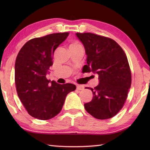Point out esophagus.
I'll use <instances>...</instances> for the list:
<instances>
[{"instance_id":"1","label":"esophagus","mask_w":150,"mask_h":150,"mask_svg":"<svg viewBox=\"0 0 150 150\" xmlns=\"http://www.w3.org/2000/svg\"><path fill=\"white\" fill-rule=\"evenodd\" d=\"M83 88H84V86H83V85H77V90H83Z\"/></svg>"}]
</instances>
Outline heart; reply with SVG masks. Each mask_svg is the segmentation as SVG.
<instances>
[{
	"label": "heart",
	"mask_w": 150,
	"mask_h": 150,
	"mask_svg": "<svg viewBox=\"0 0 150 150\" xmlns=\"http://www.w3.org/2000/svg\"><path fill=\"white\" fill-rule=\"evenodd\" d=\"M77 44H79V43H77V42H75V43H73L72 44H71V45H77Z\"/></svg>",
	"instance_id": "b5f03b06"
}]
</instances>
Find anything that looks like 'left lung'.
Instances as JSON below:
<instances>
[{
    "label": "left lung",
    "mask_w": 150,
    "mask_h": 150,
    "mask_svg": "<svg viewBox=\"0 0 150 150\" xmlns=\"http://www.w3.org/2000/svg\"><path fill=\"white\" fill-rule=\"evenodd\" d=\"M76 35L87 55L83 71L97 74L99 81L96 87L88 88L93 96L84 105L85 110L97 119L110 118L123 107L130 88L131 71L126 55L120 45L108 38L92 33H77Z\"/></svg>",
    "instance_id": "8db88e82"
}]
</instances>
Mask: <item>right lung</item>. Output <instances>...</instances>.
<instances>
[{
  "label": "right lung",
  "instance_id": "right-lung-1",
  "mask_svg": "<svg viewBox=\"0 0 150 150\" xmlns=\"http://www.w3.org/2000/svg\"><path fill=\"white\" fill-rule=\"evenodd\" d=\"M69 33H55L29 40L15 62V84L18 97L29 115L49 120L62 110L68 93L76 89L71 83L61 85L47 80L53 55Z\"/></svg>",
  "mask_w": 150,
  "mask_h": 150
}]
</instances>
